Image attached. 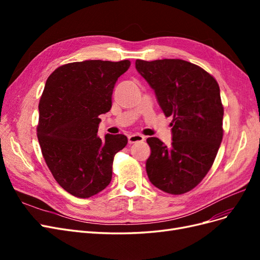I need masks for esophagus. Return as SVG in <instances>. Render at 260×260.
Here are the masks:
<instances>
[{"label": "esophagus", "mask_w": 260, "mask_h": 260, "mask_svg": "<svg viewBox=\"0 0 260 260\" xmlns=\"http://www.w3.org/2000/svg\"><path fill=\"white\" fill-rule=\"evenodd\" d=\"M145 137L142 135H139V133H133V135H130L128 137V142L129 144L132 143H137V142H141V141H144Z\"/></svg>", "instance_id": "1"}]
</instances>
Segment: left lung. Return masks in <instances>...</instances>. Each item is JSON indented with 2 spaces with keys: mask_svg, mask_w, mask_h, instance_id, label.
Instances as JSON below:
<instances>
[{
  "mask_svg": "<svg viewBox=\"0 0 260 260\" xmlns=\"http://www.w3.org/2000/svg\"><path fill=\"white\" fill-rule=\"evenodd\" d=\"M136 68L154 90L170 123L172 142L148 138L146 174L151 183L170 194H183L207 175L222 141L223 107L214 77L183 59L136 60Z\"/></svg>",
  "mask_w": 260,
  "mask_h": 260,
  "instance_id": "1",
  "label": "left lung"
}]
</instances>
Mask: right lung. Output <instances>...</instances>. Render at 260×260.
<instances>
[{
    "label": "right lung",
    "instance_id": "add662e5",
    "mask_svg": "<svg viewBox=\"0 0 260 260\" xmlns=\"http://www.w3.org/2000/svg\"><path fill=\"white\" fill-rule=\"evenodd\" d=\"M130 67L120 61L83 60L55 69L39 103L38 140L53 177L65 191L88 199L112 180L113 160L128 143L123 135L98 136L115 84Z\"/></svg>",
    "mask_w": 260,
    "mask_h": 260
}]
</instances>
